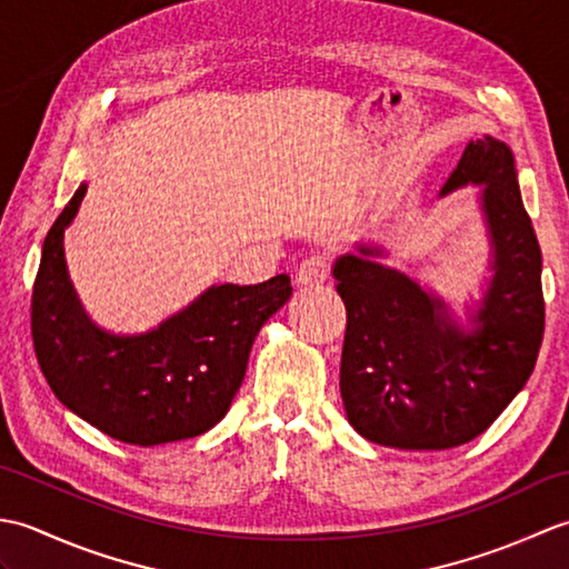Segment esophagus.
<instances>
[{"label":"esophagus","instance_id":"1","mask_svg":"<svg viewBox=\"0 0 569 569\" xmlns=\"http://www.w3.org/2000/svg\"><path fill=\"white\" fill-rule=\"evenodd\" d=\"M330 276V259L325 253H310L303 261H300L296 271L298 286H320L328 281Z\"/></svg>","mask_w":569,"mask_h":569}]
</instances>
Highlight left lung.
Returning <instances> with one entry per match:
<instances>
[{
	"label": "left lung",
	"instance_id": "1",
	"mask_svg": "<svg viewBox=\"0 0 569 569\" xmlns=\"http://www.w3.org/2000/svg\"><path fill=\"white\" fill-rule=\"evenodd\" d=\"M481 188L489 276L465 308L391 266L379 244H357L332 263L347 308L340 391L361 438L398 450H450L485 432L536 367L546 325L542 257L523 208L511 149L469 141L440 198Z\"/></svg>",
	"mask_w": 569,
	"mask_h": 569
}]
</instances>
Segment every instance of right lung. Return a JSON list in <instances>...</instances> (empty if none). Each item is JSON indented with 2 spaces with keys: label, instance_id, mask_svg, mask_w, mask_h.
<instances>
[{
  "label": "right lung",
  "instance_id": "right-lung-1",
  "mask_svg": "<svg viewBox=\"0 0 569 569\" xmlns=\"http://www.w3.org/2000/svg\"><path fill=\"white\" fill-rule=\"evenodd\" d=\"M88 183L46 234L31 298L36 357L56 398L129 445L178 442L220 422L247 373L261 325L291 298V278L212 283L183 310L137 335L100 328L70 281L63 237Z\"/></svg>",
  "mask_w": 569,
  "mask_h": 569
}]
</instances>
